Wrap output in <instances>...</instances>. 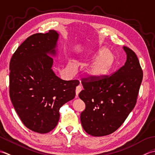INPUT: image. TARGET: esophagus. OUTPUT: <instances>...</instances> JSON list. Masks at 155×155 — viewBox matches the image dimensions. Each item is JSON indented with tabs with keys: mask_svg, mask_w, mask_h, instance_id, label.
<instances>
[{
	"mask_svg": "<svg viewBox=\"0 0 155 155\" xmlns=\"http://www.w3.org/2000/svg\"><path fill=\"white\" fill-rule=\"evenodd\" d=\"M81 91V86H78L76 87V89H75V95H76V96H78V94H80Z\"/></svg>",
	"mask_w": 155,
	"mask_h": 155,
	"instance_id": "1",
	"label": "esophagus"
}]
</instances>
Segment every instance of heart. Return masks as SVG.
<instances>
[{
	"instance_id": "obj_1",
	"label": "heart",
	"mask_w": 155,
	"mask_h": 155,
	"mask_svg": "<svg viewBox=\"0 0 155 155\" xmlns=\"http://www.w3.org/2000/svg\"><path fill=\"white\" fill-rule=\"evenodd\" d=\"M97 55L96 59L85 69L86 76L93 80H98L108 74L116 59L114 53L106 48L100 49ZM68 65L71 71H75L78 67L77 64L74 61H69Z\"/></svg>"
}]
</instances>
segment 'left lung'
Segmentation results:
<instances>
[{
  "label": "left lung",
  "instance_id": "obj_1",
  "mask_svg": "<svg viewBox=\"0 0 155 155\" xmlns=\"http://www.w3.org/2000/svg\"><path fill=\"white\" fill-rule=\"evenodd\" d=\"M124 65L112 75L98 80L82 79L79 97L86 104L81 113L82 127L87 134L102 137L120 126L136 105L143 73L135 53L123 47Z\"/></svg>",
  "mask_w": 155,
  "mask_h": 155
}]
</instances>
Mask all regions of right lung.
<instances>
[{"instance_id": "1", "label": "right lung", "mask_w": 155, "mask_h": 155, "mask_svg": "<svg viewBox=\"0 0 155 155\" xmlns=\"http://www.w3.org/2000/svg\"><path fill=\"white\" fill-rule=\"evenodd\" d=\"M59 34L54 30L29 37L10 61L9 94L12 105L27 128L40 134L57 126L59 109L73 100L78 80L65 81L52 70Z\"/></svg>"}]
</instances>
